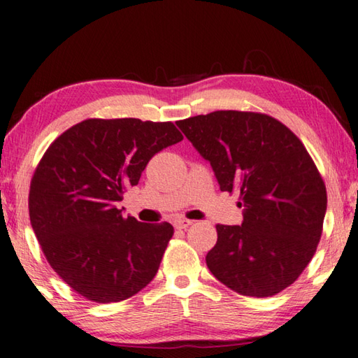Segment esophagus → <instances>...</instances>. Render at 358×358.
<instances>
[{"mask_svg":"<svg viewBox=\"0 0 358 358\" xmlns=\"http://www.w3.org/2000/svg\"><path fill=\"white\" fill-rule=\"evenodd\" d=\"M193 224L192 220H189V219H178V220H174V228H178V230H185V228H189L190 225Z\"/></svg>","mask_w":358,"mask_h":358,"instance_id":"obj_1","label":"esophagus"}]
</instances>
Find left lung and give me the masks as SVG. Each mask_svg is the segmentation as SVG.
Wrapping results in <instances>:
<instances>
[{
	"label": "left lung",
	"mask_w": 358,
	"mask_h": 358,
	"mask_svg": "<svg viewBox=\"0 0 358 358\" xmlns=\"http://www.w3.org/2000/svg\"><path fill=\"white\" fill-rule=\"evenodd\" d=\"M210 163L222 192H239L241 225H217L209 271L239 295L273 296L315 254L327 189L311 155L271 115L215 110L176 122Z\"/></svg>",
	"instance_id": "8db88e82"
}]
</instances>
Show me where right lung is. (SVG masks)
<instances>
[{
	"label": "right lung",
	"mask_w": 358,
	"mask_h": 358,
	"mask_svg": "<svg viewBox=\"0 0 358 358\" xmlns=\"http://www.w3.org/2000/svg\"><path fill=\"white\" fill-rule=\"evenodd\" d=\"M182 139L171 122L87 119L41 158L28 196L33 231L54 271L87 300H127L155 278L173 225L125 219L117 203L157 152Z\"/></svg>",
	"instance_id": "1"
}]
</instances>
